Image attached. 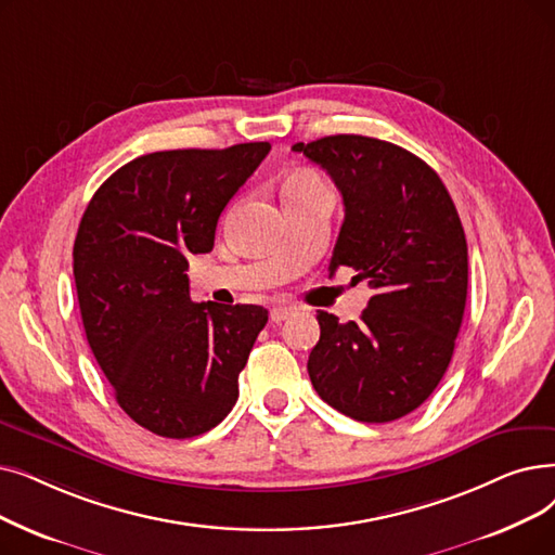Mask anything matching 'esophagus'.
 <instances>
[{
    "label": "esophagus",
    "mask_w": 555,
    "mask_h": 555,
    "mask_svg": "<svg viewBox=\"0 0 555 555\" xmlns=\"http://www.w3.org/2000/svg\"><path fill=\"white\" fill-rule=\"evenodd\" d=\"M297 312V306H293V304H285V301H279V304H274L272 306V310H270V318H272V322H283V320H287L291 315H295Z\"/></svg>",
    "instance_id": "1"
}]
</instances>
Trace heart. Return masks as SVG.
Masks as SVG:
<instances>
[{"mask_svg": "<svg viewBox=\"0 0 555 555\" xmlns=\"http://www.w3.org/2000/svg\"><path fill=\"white\" fill-rule=\"evenodd\" d=\"M320 188H324V183H322V179L318 175L301 170V172H295V175H291V177L285 179V183H283V199L285 197H293V195H304V192H312V190H320Z\"/></svg>", "mask_w": 555, "mask_h": 555, "instance_id": "obj_1", "label": "heart"}]
</instances>
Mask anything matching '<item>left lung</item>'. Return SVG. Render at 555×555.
Masks as SVG:
<instances>
[{
    "label": "left lung",
    "mask_w": 555,
    "mask_h": 555,
    "mask_svg": "<svg viewBox=\"0 0 555 555\" xmlns=\"http://www.w3.org/2000/svg\"><path fill=\"white\" fill-rule=\"evenodd\" d=\"M293 152L343 195L331 256L374 291L358 322L318 310L312 388L343 415L385 424L420 408L442 380L467 301V240L442 179L415 154L367 135H326Z\"/></svg>",
    "instance_id": "1"
}]
</instances>
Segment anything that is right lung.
<instances>
[{
  "mask_svg": "<svg viewBox=\"0 0 555 555\" xmlns=\"http://www.w3.org/2000/svg\"><path fill=\"white\" fill-rule=\"evenodd\" d=\"M270 142L133 158L94 192L75 240V283L88 345L119 408L160 438L218 426L237 401L268 310L190 299L188 256L215 229Z\"/></svg>",
  "mask_w": 555,
  "mask_h": 555,
  "instance_id": "right-lung-1",
  "label": "right lung"
}]
</instances>
